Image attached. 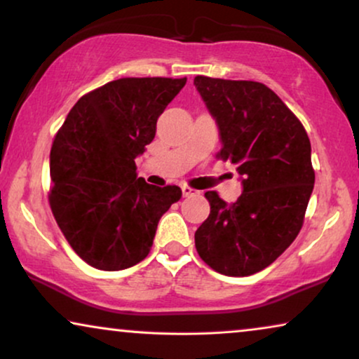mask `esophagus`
Wrapping results in <instances>:
<instances>
[{"label": "esophagus", "instance_id": "esophagus-1", "mask_svg": "<svg viewBox=\"0 0 359 359\" xmlns=\"http://www.w3.org/2000/svg\"><path fill=\"white\" fill-rule=\"evenodd\" d=\"M181 189H183V196H186V198H188V196H196V194H199V191L198 189H193V188H189V186H181Z\"/></svg>", "mask_w": 359, "mask_h": 359}]
</instances>
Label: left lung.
I'll list each match as a JSON object with an SVG mask.
<instances>
[{
    "mask_svg": "<svg viewBox=\"0 0 359 359\" xmlns=\"http://www.w3.org/2000/svg\"><path fill=\"white\" fill-rule=\"evenodd\" d=\"M194 85L219 126L220 160L242 175L243 193L229 204L204 196L209 217L196 230L199 257L225 276H250L269 266L296 240L316 171L301 121L266 85L198 75Z\"/></svg>",
    "mask_w": 359,
    "mask_h": 359,
    "instance_id": "obj_1",
    "label": "left lung"
}]
</instances>
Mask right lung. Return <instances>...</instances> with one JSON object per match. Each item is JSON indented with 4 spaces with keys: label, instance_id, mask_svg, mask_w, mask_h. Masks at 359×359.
Segmentation results:
<instances>
[{
    "label": "right lung",
    "instance_id": "right-lung-1",
    "mask_svg": "<svg viewBox=\"0 0 359 359\" xmlns=\"http://www.w3.org/2000/svg\"><path fill=\"white\" fill-rule=\"evenodd\" d=\"M186 78H119L86 93L50 150L48 203L63 237L90 266L119 271L150 253L156 225L181 199L137 178L135 158Z\"/></svg>",
    "mask_w": 359,
    "mask_h": 359
}]
</instances>
